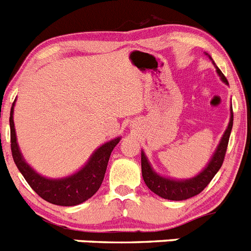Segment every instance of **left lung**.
I'll use <instances>...</instances> for the list:
<instances>
[{
    "label": "left lung",
    "mask_w": 251,
    "mask_h": 251,
    "mask_svg": "<svg viewBox=\"0 0 251 251\" xmlns=\"http://www.w3.org/2000/svg\"><path fill=\"white\" fill-rule=\"evenodd\" d=\"M207 55L210 59L211 56ZM212 60V59H211ZM215 68H216L217 75L220 76L221 81L225 83L226 85H229L227 80H226L225 75L221 73V70L216 66L214 63ZM232 122H234V114H232V105H230V121L227 124V128L224 132L223 137H221L219 145H217L216 150H215L214 154L210 158L207 165L205 166L200 174H197L196 176L191 177V178L178 179L172 178V177H165L162 175L157 174L156 171L153 170L151 166L150 161H148L146 153L142 151L141 152V166H142V176L145 179L146 185L150 188L151 191L154 192L156 195L161 196L162 199L172 201H182L187 200L190 197H194L196 195L200 194L203 188L210 183L215 175L217 174V171L220 170L223 166L224 158H225V153L227 150V143H229L230 133L232 129Z\"/></svg>",
    "instance_id": "left-lung-1"
}]
</instances>
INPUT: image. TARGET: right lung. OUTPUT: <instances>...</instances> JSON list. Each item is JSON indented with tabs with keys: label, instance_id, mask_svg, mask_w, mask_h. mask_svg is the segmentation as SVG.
<instances>
[{
	"label": "right lung",
	"instance_id": "1",
	"mask_svg": "<svg viewBox=\"0 0 251 251\" xmlns=\"http://www.w3.org/2000/svg\"><path fill=\"white\" fill-rule=\"evenodd\" d=\"M16 99L11 106L10 113V128H11V151H12L13 161L17 168L25 177L31 188L43 197L48 202L60 206H75L84 202L98 191L103 182L106 166L109 161L110 153L119 143L122 137L105 142L98 147L88 162L79 171L61 178H49L37 174L34 168L28 165L20 151L16 138V130L13 123V108Z\"/></svg>",
	"mask_w": 251,
	"mask_h": 251
}]
</instances>
